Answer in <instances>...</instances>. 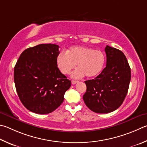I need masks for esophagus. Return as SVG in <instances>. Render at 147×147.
Returning <instances> with one entry per match:
<instances>
[{"mask_svg": "<svg viewBox=\"0 0 147 147\" xmlns=\"http://www.w3.org/2000/svg\"><path fill=\"white\" fill-rule=\"evenodd\" d=\"M71 83H72V84H76V83H78V81H76V80H72L71 81Z\"/></svg>", "mask_w": 147, "mask_h": 147, "instance_id": "obj_1", "label": "esophagus"}]
</instances>
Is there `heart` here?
Listing matches in <instances>:
<instances>
[{
    "mask_svg": "<svg viewBox=\"0 0 147 147\" xmlns=\"http://www.w3.org/2000/svg\"><path fill=\"white\" fill-rule=\"evenodd\" d=\"M56 62L58 68L63 74H68L75 67L72 76L80 78L86 75L94 77L99 74L105 65V57L103 53L86 46L72 47L66 53L62 51L57 55Z\"/></svg>",
    "mask_w": 147,
    "mask_h": 147,
    "instance_id": "heart-1",
    "label": "heart"
}]
</instances>
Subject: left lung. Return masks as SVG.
I'll return each mask as SVG.
<instances>
[{"label":"left lung","instance_id":"1","mask_svg":"<svg viewBox=\"0 0 147 147\" xmlns=\"http://www.w3.org/2000/svg\"><path fill=\"white\" fill-rule=\"evenodd\" d=\"M107 64L94 79L85 81L83 96L85 105L96 113H109L118 109L129 90L131 71L124 53L107 46Z\"/></svg>","mask_w":147,"mask_h":147}]
</instances>
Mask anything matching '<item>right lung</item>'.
<instances>
[{"instance_id":"1","label":"right lung","mask_w":147,"mask_h":147,"mask_svg":"<svg viewBox=\"0 0 147 147\" xmlns=\"http://www.w3.org/2000/svg\"><path fill=\"white\" fill-rule=\"evenodd\" d=\"M56 44H39L24 51L14 68V82L20 100L33 113L46 114L64 100L71 82L60 71Z\"/></svg>"}]
</instances>
